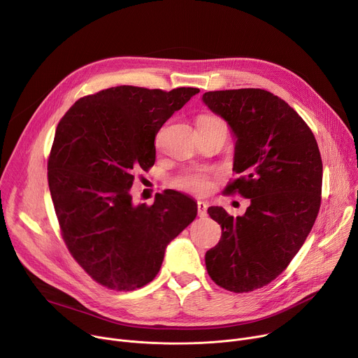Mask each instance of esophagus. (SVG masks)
<instances>
[{"label": "esophagus", "mask_w": 358, "mask_h": 358, "mask_svg": "<svg viewBox=\"0 0 358 358\" xmlns=\"http://www.w3.org/2000/svg\"><path fill=\"white\" fill-rule=\"evenodd\" d=\"M207 203L204 201H197V213H199V217L204 219L207 217Z\"/></svg>", "instance_id": "esophagus-1"}]
</instances>
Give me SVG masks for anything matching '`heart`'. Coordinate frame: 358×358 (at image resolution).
<instances>
[{"mask_svg":"<svg viewBox=\"0 0 358 358\" xmlns=\"http://www.w3.org/2000/svg\"><path fill=\"white\" fill-rule=\"evenodd\" d=\"M216 122H222V119L214 116V115H208V113H203L199 116V127H204V125H211ZM174 187L180 188V189H185V192L189 193H196V194H204L208 192L210 188V173L207 171H189L185 173L180 177H177L173 181Z\"/></svg>","mask_w":358,"mask_h":358,"instance_id":"obj_1","label":"heart"}]
</instances>
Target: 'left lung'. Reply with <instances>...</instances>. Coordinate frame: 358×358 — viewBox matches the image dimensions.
Returning a JSON list of instances; mask_svg holds the SVG:
<instances>
[{"instance_id": "obj_1", "label": "left lung", "mask_w": 358, "mask_h": 358, "mask_svg": "<svg viewBox=\"0 0 358 358\" xmlns=\"http://www.w3.org/2000/svg\"><path fill=\"white\" fill-rule=\"evenodd\" d=\"M203 102L237 138L233 170L239 177L224 193L250 199L243 216L207 210L222 237L207 250L206 268L219 287L252 292L288 268L311 231L321 206V154L311 128L268 90L206 92Z\"/></svg>"}]
</instances>
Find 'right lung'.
<instances>
[{
    "mask_svg": "<svg viewBox=\"0 0 358 358\" xmlns=\"http://www.w3.org/2000/svg\"><path fill=\"white\" fill-rule=\"evenodd\" d=\"M199 92L116 86L80 98L60 119L47 162L50 194L70 255L102 287L150 283L166 245L197 216V204L174 189L135 207L129 188L154 165L161 127Z\"/></svg>",
    "mask_w": 358,
    "mask_h": 358,
    "instance_id": "add662e5",
    "label": "right lung"
}]
</instances>
